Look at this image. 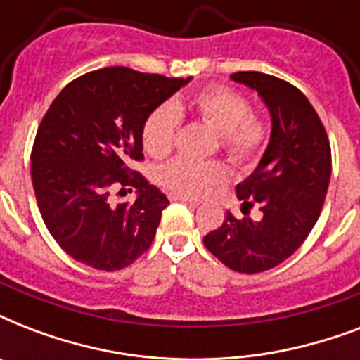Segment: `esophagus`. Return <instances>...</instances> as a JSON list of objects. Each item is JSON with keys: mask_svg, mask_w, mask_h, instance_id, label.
Wrapping results in <instances>:
<instances>
[{"mask_svg": "<svg viewBox=\"0 0 360 360\" xmlns=\"http://www.w3.org/2000/svg\"><path fill=\"white\" fill-rule=\"evenodd\" d=\"M174 200H177V202H183V203H188V205H192V207H196L198 200H194V198H188V196H183V194H174Z\"/></svg>", "mask_w": 360, "mask_h": 360, "instance_id": "34e87169", "label": "esophagus"}]
</instances>
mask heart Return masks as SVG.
Masks as SVG:
<instances>
[{
  "label": "heart",
  "instance_id": "heart-1",
  "mask_svg": "<svg viewBox=\"0 0 360 360\" xmlns=\"http://www.w3.org/2000/svg\"><path fill=\"white\" fill-rule=\"evenodd\" d=\"M188 110L200 120L219 130L220 149L239 168H250L267 151L271 124L252 112L250 101L233 87L213 84L194 93ZM179 129V108L172 104L158 106L147 117L141 130V141L151 157H166L174 149ZM158 183L183 196H203L211 186L228 179V169L219 160H196L179 157L158 169Z\"/></svg>",
  "mask_w": 360,
  "mask_h": 360
}]
</instances>
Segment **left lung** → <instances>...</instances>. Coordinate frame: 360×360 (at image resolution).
I'll return each instance as SVG.
<instances>
[{
  "mask_svg": "<svg viewBox=\"0 0 360 360\" xmlns=\"http://www.w3.org/2000/svg\"><path fill=\"white\" fill-rule=\"evenodd\" d=\"M259 93L273 117V134L256 172L237 185L245 219L226 214L203 245L237 273H263L288 259L318 222L330 179V143L304 93L256 70L233 72ZM260 209L252 221L250 209Z\"/></svg>",
  "mask_w": 360,
  "mask_h": 360,
  "instance_id": "left-lung-1",
  "label": "left lung"
}]
</instances>
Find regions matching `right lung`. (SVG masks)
Instances as JSON below:
<instances>
[{
  "instance_id": "1",
  "label": "right lung",
  "mask_w": 360,
  "mask_h": 360,
  "mask_svg": "<svg viewBox=\"0 0 360 360\" xmlns=\"http://www.w3.org/2000/svg\"><path fill=\"white\" fill-rule=\"evenodd\" d=\"M191 78L106 67L61 89L31 149V181L48 231L76 262L98 271L129 267L151 246L166 194L132 169L141 130L158 104ZM136 188V202L115 195Z\"/></svg>"
}]
</instances>
